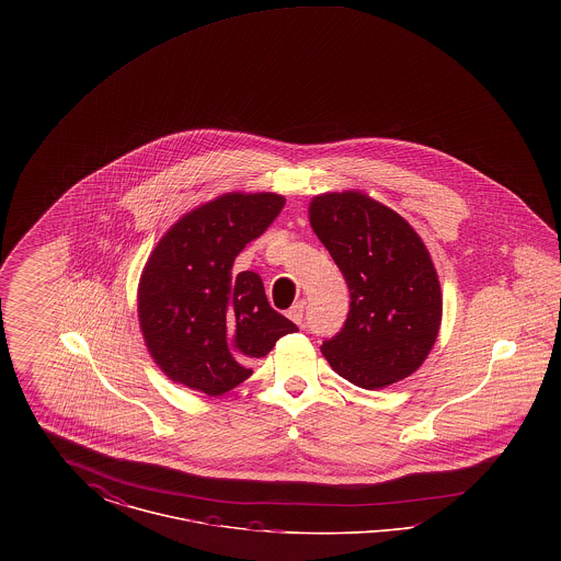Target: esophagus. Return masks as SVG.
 <instances>
[{
    "label": "esophagus",
    "instance_id": "obj_1",
    "mask_svg": "<svg viewBox=\"0 0 561 561\" xmlns=\"http://www.w3.org/2000/svg\"><path fill=\"white\" fill-rule=\"evenodd\" d=\"M305 300H298V302H294L293 307H290V311H288V318L294 321V323H302L305 320Z\"/></svg>",
    "mask_w": 561,
    "mask_h": 561
}]
</instances>
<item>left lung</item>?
Here are the masks:
<instances>
[{
  "label": "left lung",
  "mask_w": 561,
  "mask_h": 561,
  "mask_svg": "<svg viewBox=\"0 0 561 561\" xmlns=\"http://www.w3.org/2000/svg\"><path fill=\"white\" fill-rule=\"evenodd\" d=\"M309 220L351 294L345 325L321 345L332 370L370 391L416 373L442 323L439 279L419 233L359 191L313 197Z\"/></svg>",
  "instance_id": "obj_1"
}]
</instances>
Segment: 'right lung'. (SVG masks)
Returning a JSON list of instances; mask_svg holds the SVG:
<instances>
[{"label":"right lung","instance_id":"obj_1","mask_svg":"<svg viewBox=\"0 0 561 561\" xmlns=\"http://www.w3.org/2000/svg\"><path fill=\"white\" fill-rule=\"evenodd\" d=\"M277 193H225L185 214L158 241L138 284V321L168 378L206 396L236 389L275 343L298 328L268 305L236 256L282 213Z\"/></svg>","mask_w":561,"mask_h":561}]
</instances>
